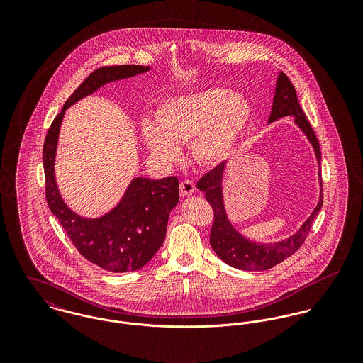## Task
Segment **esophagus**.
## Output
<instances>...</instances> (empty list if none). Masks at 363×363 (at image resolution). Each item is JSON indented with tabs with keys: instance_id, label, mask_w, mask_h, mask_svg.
<instances>
[{
	"instance_id": "34e87169",
	"label": "esophagus",
	"mask_w": 363,
	"mask_h": 363,
	"mask_svg": "<svg viewBox=\"0 0 363 363\" xmlns=\"http://www.w3.org/2000/svg\"><path fill=\"white\" fill-rule=\"evenodd\" d=\"M194 189H196L194 182H191V180H182V182H180V191H182L183 196H190V194H193V193H194Z\"/></svg>"
}]
</instances>
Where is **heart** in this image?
<instances>
[{
  "label": "heart",
  "instance_id": "obj_1",
  "mask_svg": "<svg viewBox=\"0 0 363 363\" xmlns=\"http://www.w3.org/2000/svg\"><path fill=\"white\" fill-rule=\"evenodd\" d=\"M250 117L252 106L243 95L207 88L163 101L156 120L141 121V134L151 152L163 160L177 159V144L189 140L197 162L216 163L239 141Z\"/></svg>",
  "mask_w": 363,
  "mask_h": 363
}]
</instances>
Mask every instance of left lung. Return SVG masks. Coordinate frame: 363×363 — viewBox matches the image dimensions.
Returning a JSON list of instances; mask_svg holds the SVG:
<instances>
[{
	"label": "left lung",
	"mask_w": 363,
	"mask_h": 363,
	"mask_svg": "<svg viewBox=\"0 0 363 363\" xmlns=\"http://www.w3.org/2000/svg\"><path fill=\"white\" fill-rule=\"evenodd\" d=\"M285 116H292L295 118V123L308 135L314 148L318 167H320L321 151H320L318 140L311 128L309 120L306 118V114L303 113L299 104L295 86L292 85L291 79L284 72H281L278 77L274 104H272V110H271L268 123L275 121ZM223 169H225V162L211 169L197 183L199 190L206 193V199L213 211V222L211 226L209 243L213 252L216 253V256L233 268H239L245 271H261V269H268L277 265L282 259L298 252L299 247L305 243L311 232V223L317 216L318 211L321 209L323 191L320 194V201L311 212L309 219L302 225V228L294 236L278 243L259 245L247 240L240 233H238L226 216V212L223 208V200H222V187H220ZM320 180H321V172H320Z\"/></svg>",
	"instance_id": "left-lung-1"
}]
</instances>
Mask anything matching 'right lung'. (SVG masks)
<instances>
[{
    "mask_svg": "<svg viewBox=\"0 0 363 363\" xmlns=\"http://www.w3.org/2000/svg\"><path fill=\"white\" fill-rule=\"evenodd\" d=\"M145 65H110L95 69L67 99L52 120L43 145L46 201L75 249L91 262L110 272L135 271L144 267L160 249L169 212L179 201V180L174 176L131 182L121 203L98 219L74 213L60 197L54 180V156L60 125L68 108L102 85L148 71Z\"/></svg>",
    "mask_w": 363,
    "mask_h": 363,
    "instance_id": "1",
    "label": "right lung"
}]
</instances>
